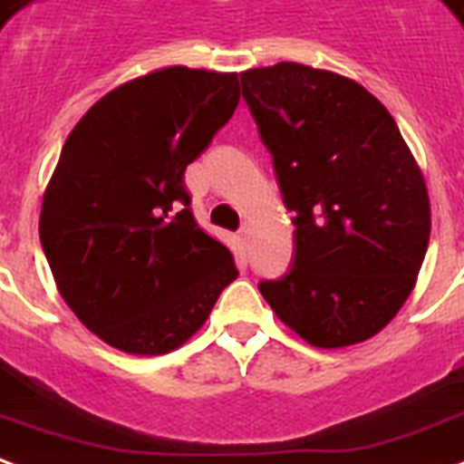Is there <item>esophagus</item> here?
I'll return each instance as SVG.
<instances>
[{
  "instance_id": "1",
  "label": "esophagus",
  "mask_w": 464,
  "mask_h": 464,
  "mask_svg": "<svg viewBox=\"0 0 464 464\" xmlns=\"http://www.w3.org/2000/svg\"><path fill=\"white\" fill-rule=\"evenodd\" d=\"M238 236H241L243 243L250 241V226H241V231H238Z\"/></svg>"
}]
</instances>
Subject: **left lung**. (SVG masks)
Listing matches in <instances>:
<instances>
[{
    "instance_id": "obj_1",
    "label": "left lung",
    "mask_w": 464,
    "mask_h": 464,
    "mask_svg": "<svg viewBox=\"0 0 464 464\" xmlns=\"http://www.w3.org/2000/svg\"><path fill=\"white\" fill-rule=\"evenodd\" d=\"M241 88L295 214L293 267L260 293L312 346L366 342L396 317L423 266V174L396 120L356 81L283 61L241 73Z\"/></svg>"
}]
</instances>
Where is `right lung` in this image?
Returning a JSON list of instances; mask_svg holds the SVG:
<instances>
[{"label":"right lung","mask_w":464,"mask_h":464,"mask_svg":"<svg viewBox=\"0 0 464 464\" xmlns=\"http://www.w3.org/2000/svg\"><path fill=\"white\" fill-rule=\"evenodd\" d=\"M238 101L236 73L160 68L102 95L68 135L39 236L61 297L105 344L167 354L238 277L184 187Z\"/></svg>","instance_id":"right-lung-1"}]
</instances>
